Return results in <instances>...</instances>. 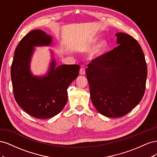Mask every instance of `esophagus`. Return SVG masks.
Segmentation results:
<instances>
[{
    "instance_id": "34e87169",
    "label": "esophagus",
    "mask_w": 157,
    "mask_h": 157,
    "mask_svg": "<svg viewBox=\"0 0 157 157\" xmlns=\"http://www.w3.org/2000/svg\"><path fill=\"white\" fill-rule=\"evenodd\" d=\"M79 73L80 75H83L85 74V69L84 67H81L80 69V71H79Z\"/></svg>"
}]
</instances>
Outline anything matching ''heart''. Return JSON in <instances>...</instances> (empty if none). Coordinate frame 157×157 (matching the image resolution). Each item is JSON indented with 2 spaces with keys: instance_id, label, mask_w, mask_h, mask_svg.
<instances>
[{
  "instance_id": "heart-1",
  "label": "heart",
  "mask_w": 157,
  "mask_h": 157,
  "mask_svg": "<svg viewBox=\"0 0 157 157\" xmlns=\"http://www.w3.org/2000/svg\"><path fill=\"white\" fill-rule=\"evenodd\" d=\"M107 46V40L105 39H101L93 47V48L90 54V58L92 59H94L99 58V56H101L103 54L104 51L106 50Z\"/></svg>"
}]
</instances>
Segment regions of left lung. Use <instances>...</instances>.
<instances>
[{
  "label": "left lung",
  "mask_w": 157,
  "mask_h": 157,
  "mask_svg": "<svg viewBox=\"0 0 157 157\" xmlns=\"http://www.w3.org/2000/svg\"><path fill=\"white\" fill-rule=\"evenodd\" d=\"M115 35L118 46L93 59L86 69L93 105L111 118L126 115L141 101L147 76L145 56L137 41L124 33Z\"/></svg>",
  "instance_id": "obj_1"
}]
</instances>
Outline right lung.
I'll list each match as a JSON object with an SVG mask.
<instances>
[{
  "label": "right lung",
  "mask_w": 157,
  "mask_h": 157,
  "mask_svg": "<svg viewBox=\"0 0 157 157\" xmlns=\"http://www.w3.org/2000/svg\"><path fill=\"white\" fill-rule=\"evenodd\" d=\"M52 42V36L44 31H30L16 47L11 67L13 96L17 103L29 115L42 119L53 117L63 109L67 101L68 86L77 78L80 70L78 65L56 67V60L52 57L47 73L33 75L30 63L35 47L50 46Z\"/></svg>",
  "instance_id": "obj_1"
}]
</instances>
